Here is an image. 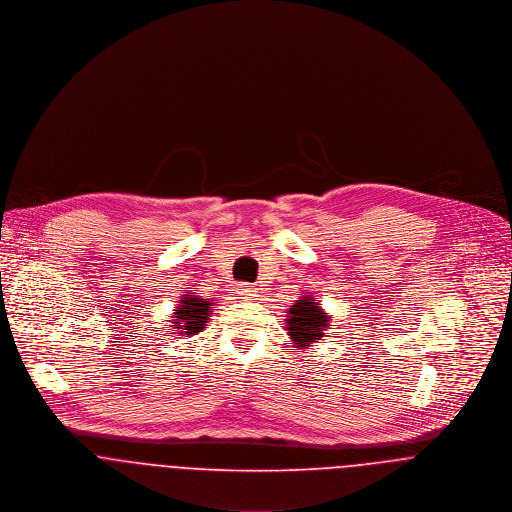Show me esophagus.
Returning <instances> with one entry per match:
<instances>
[{
	"label": "esophagus",
	"instance_id": "34e87169",
	"mask_svg": "<svg viewBox=\"0 0 512 512\" xmlns=\"http://www.w3.org/2000/svg\"><path fill=\"white\" fill-rule=\"evenodd\" d=\"M238 293L244 295V297H248V295H254V293H256V288L250 286V284H238Z\"/></svg>",
	"mask_w": 512,
	"mask_h": 512
}]
</instances>
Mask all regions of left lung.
I'll return each instance as SVG.
<instances>
[{"instance_id": "left-lung-1", "label": "left lung", "mask_w": 512, "mask_h": 512, "mask_svg": "<svg viewBox=\"0 0 512 512\" xmlns=\"http://www.w3.org/2000/svg\"><path fill=\"white\" fill-rule=\"evenodd\" d=\"M286 321L292 341L299 349H307L311 343L319 341L323 331L329 327V317L321 311V303L307 295L290 307Z\"/></svg>"}]
</instances>
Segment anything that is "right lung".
<instances>
[{
	"mask_svg": "<svg viewBox=\"0 0 512 512\" xmlns=\"http://www.w3.org/2000/svg\"><path fill=\"white\" fill-rule=\"evenodd\" d=\"M179 303L181 305H177L173 319L175 329H179L181 335L199 333L211 315V301H205L197 295H187Z\"/></svg>",
	"mask_w": 512,
	"mask_h": 512,
	"instance_id": "right-lung-1",
	"label": "right lung"
}]
</instances>
